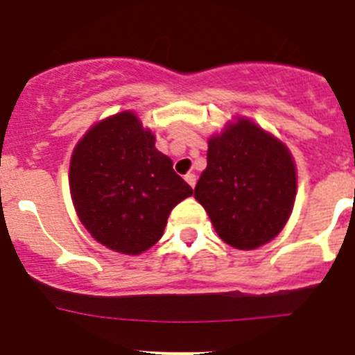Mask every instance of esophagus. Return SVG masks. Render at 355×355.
Returning a JSON list of instances; mask_svg holds the SVG:
<instances>
[{"instance_id":"34e87169","label":"esophagus","mask_w":355,"mask_h":355,"mask_svg":"<svg viewBox=\"0 0 355 355\" xmlns=\"http://www.w3.org/2000/svg\"><path fill=\"white\" fill-rule=\"evenodd\" d=\"M185 182H187V184L191 185L192 189H194L196 187V182H198V178H196L194 173H187V175H185Z\"/></svg>"}]
</instances>
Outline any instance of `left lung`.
Here are the masks:
<instances>
[{
	"instance_id": "1",
	"label": "left lung",
	"mask_w": 355,
	"mask_h": 355,
	"mask_svg": "<svg viewBox=\"0 0 355 355\" xmlns=\"http://www.w3.org/2000/svg\"><path fill=\"white\" fill-rule=\"evenodd\" d=\"M297 194L287 146L247 118L207 142V166L194 198L221 241L252 250L273 241L288 221Z\"/></svg>"
}]
</instances>
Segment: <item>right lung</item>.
Returning a JSON list of instances; mask_svg holds the SVG:
<instances>
[{
    "instance_id": "right-lung-1",
    "label": "right lung",
    "mask_w": 355,
    "mask_h": 355,
    "mask_svg": "<svg viewBox=\"0 0 355 355\" xmlns=\"http://www.w3.org/2000/svg\"><path fill=\"white\" fill-rule=\"evenodd\" d=\"M134 111L85 132L70 161V194L85 230L111 250L141 254L163 235L170 211L192 189L159 153Z\"/></svg>"
}]
</instances>
